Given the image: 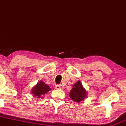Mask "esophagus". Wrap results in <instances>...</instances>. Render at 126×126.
<instances>
[{
  "instance_id": "1",
  "label": "esophagus",
  "mask_w": 126,
  "mask_h": 126,
  "mask_svg": "<svg viewBox=\"0 0 126 126\" xmlns=\"http://www.w3.org/2000/svg\"><path fill=\"white\" fill-rule=\"evenodd\" d=\"M55 89H58V90H63V87L61 85H56L55 87Z\"/></svg>"
}]
</instances>
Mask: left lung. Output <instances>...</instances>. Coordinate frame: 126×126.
I'll list each match as a JSON object with an SVG mask.
<instances>
[{
	"label": "left lung",
	"mask_w": 126,
	"mask_h": 126,
	"mask_svg": "<svg viewBox=\"0 0 126 126\" xmlns=\"http://www.w3.org/2000/svg\"><path fill=\"white\" fill-rule=\"evenodd\" d=\"M69 96L72 101L76 103L82 102L87 97V91L83 86L80 80L74 84L73 87L69 93Z\"/></svg>",
	"instance_id": "1"
}]
</instances>
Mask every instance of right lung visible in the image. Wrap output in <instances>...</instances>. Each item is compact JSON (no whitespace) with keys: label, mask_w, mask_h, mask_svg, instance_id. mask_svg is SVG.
Segmentation results:
<instances>
[{"label":"right lung","mask_w":126,"mask_h":126,"mask_svg":"<svg viewBox=\"0 0 126 126\" xmlns=\"http://www.w3.org/2000/svg\"><path fill=\"white\" fill-rule=\"evenodd\" d=\"M51 90L48 85L45 84V83L42 80H40L39 83L33 87L31 93L33 95V96L40 98L42 95L46 94Z\"/></svg>","instance_id":"add662e5"}]
</instances>
